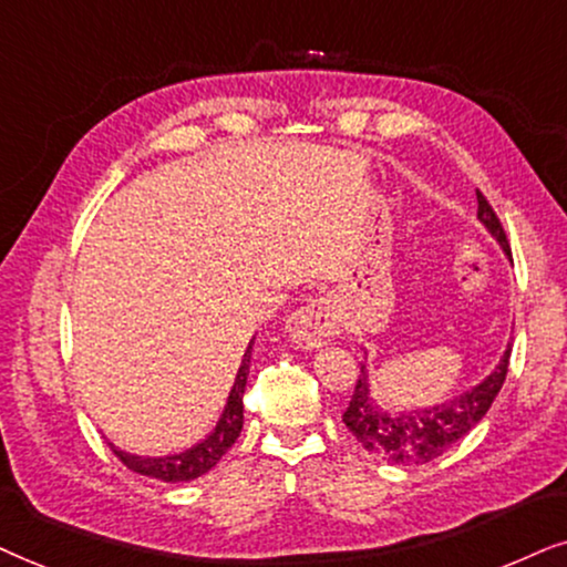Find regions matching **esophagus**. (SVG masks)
<instances>
[{"label": "esophagus", "instance_id": "1", "mask_svg": "<svg viewBox=\"0 0 567 567\" xmlns=\"http://www.w3.org/2000/svg\"><path fill=\"white\" fill-rule=\"evenodd\" d=\"M339 329L334 306L329 303L327 298L311 300V303L300 306L298 311L290 313L288 319V331L290 339L303 350H311V347H319L323 339L334 337Z\"/></svg>", "mask_w": 567, "mask_h": 567}]
</instances>
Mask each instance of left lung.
Returning a JSON list of instances; mask_svg holds the SVG:
<instances>
[{"instance_id": "1", "label": "left lung", "mask_w": 567, "mask_h": 567, "mask_svg": "<svg viewBox=\"0 0 567 567\" xmlns=\"http://www.w3.org/2000/svg\"><path fill=\"white\" fill-rule=\"evenodd\" d=\"M477 217L482 225L501 240V246L511 254L508 238H505L501 217L495 215L487 196L477 188ZM511 347L497 362V368L487 375L480 386H474L464 394L443 404L425 406V410L410 412H386L371 399L368 386V371L360 362V375L354 383L352 399L342 414V422L350 427V433L358 437V443L365 451H371L379 458H386L391 464H427L433 458L443 456L456 441L470 433L477 422L485 417L493 406L497 391L503 389L505 375H508Z\"/></svg>"}]
</instances>
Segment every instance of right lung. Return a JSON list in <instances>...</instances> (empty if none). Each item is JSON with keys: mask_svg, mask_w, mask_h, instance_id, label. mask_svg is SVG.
<instances>
[{"mask_svg": "<svg viewBox=\"0 0 567 567\" xmlns=\"http://www.w3.org/2000/svg\"><path fill=\"white\" fill-rule=\"evenodd\" d=\"M248 371H251V344H248L244 360H240L236 383H233L228 404H225L220 422H217L213 433H209L202 443H196L194 449H188L184 454H176V456H165V458L132 456V454H124V451H118L116 446H111V451L118 456V462L124 464L126 470L145 474L150 480L188 482V480L202 477V474H207L225 454H228V449L240 435V427H244V391H246Z\"/></svg>", "mask_w": 567, "mask_h": 567, "instance_id": "right-lung-1", "label": "right lung"}]
</instances>
